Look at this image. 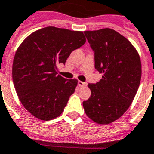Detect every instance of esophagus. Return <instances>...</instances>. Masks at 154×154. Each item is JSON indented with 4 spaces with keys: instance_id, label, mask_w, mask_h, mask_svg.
I'll return each mask as SVG.
<instances>
[{
    "instance_id": "obj_1",
    "label": "esophagus",
    "mask_w": 154,
    "mask_h": 154,
    "mask_svg": "<svg viewBox=\"0 0 154 154\" xmlns=\"http://www.w3.org/2000/svg\"><path fill=\"white\" fill-rule=\"evenodd\" d=\"M78 85H79V86H81V87H83V86H85V85H86V83H85V82H81V81H79V82H78Z\"/></svg>"
}]
</instances>
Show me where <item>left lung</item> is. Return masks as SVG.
<instances>
[{
  "label": "left lung",
  "mask_w": 154,
  "mask_h": 154,
  "mask_svg": "<svg viewBox=\"0 0 154 154\" xmlns=\"http://www.w3.org/2000/svg\"><path fill=\"white\" fill-rule=\"evenodd\" d=\"M94 51L95 69L103 74L89 84L90 98L83 102L85 114L99 124L120 118L134 99L141 78V62L137 49L124 36L110 28L84 31Z\"/></svg>",
  "instance_id": "obj_1"
}]
</instances>
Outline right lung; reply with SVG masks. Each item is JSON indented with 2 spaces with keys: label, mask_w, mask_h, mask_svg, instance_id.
Wrapping results in <instances>:
<instances>
[{
  "label": "right lung",
  "mask_w": 154,
  "mask_h": 154,
  "mask_svg": "<svg viewBox=\"0 0 154 154\" xmlns=\"http://www.w3.org/2000/svg\"><path fill=\"white\" fill-rule=\"evenodd\" d=\"M85 41L82 31L48 26L20 44L13 62V82L20 102L35 118L48 121L64 111L77 80L57 74V66Z\"/></svg>",
  "instance_id": "obj_1"
}]
</instances>
